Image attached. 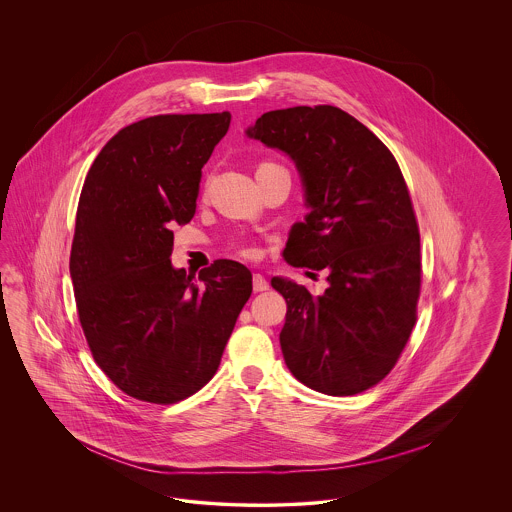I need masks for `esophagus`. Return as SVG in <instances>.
I'll return each mask as SVG.
<instances>
[{"mask_svg":"<svg viewBox=\"0 0 512 512\" xmlns=\"http://www.w3.org/2000/svg\"><path fill=\"white\" fill-rule=\"evenodd\" d=\"M253 290L255 292H267L268 290L267 278L263 274H259V272L253 274Z\"/></svg>","mask_w":512,"mask_h":512,"instance_id":"1","label":"esophagus"}]
</instances>
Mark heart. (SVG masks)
I'll use <instances>...</instances> for the list:
<instances>
[{
	"label": "heart",
	"instance_id": "b5f03b06",
	"mask_svg": "<svg viewBox=\"0 0 512 512\" xmlns=\"http://www.w3.org/2000/svg\"><path fill=\"white\" fill-rule=\"evenodd\" d=\"M263 165H272V163H263ZM228 245H230V249H234V251H236L238 255H242V257H247V259H249V257H255V249L247 244V240L242 238V236L230 238Z\"/></svg>",
	"mask_w": 512,
	"mask_h": 512
}]
</instances>
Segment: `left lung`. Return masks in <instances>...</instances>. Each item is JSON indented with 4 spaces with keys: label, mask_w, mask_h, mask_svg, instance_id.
Wrapping results in <instances>:
<instances>
[{
    "label": "left lung",
    "mask_w": 512,
    "mask_h": 512,
    "mask_svg": "<svg viewBox=\"0 0 512 512\" xmlns=\"http://www.w3.org/2000/svg\"><path fill=\"white\" fill-rule=\"evenodd\" d=\"M247 136L295 161L311 213L293 224L284 257L326 270L330 282L313 295L272 278L288 303L280 332L286 365L326 395L380 384L411 338L422 284L418 222L393 153L334 105L268 111Z\"/></svg>",
    "instance_id": "8db88e82"
}]
</instances>
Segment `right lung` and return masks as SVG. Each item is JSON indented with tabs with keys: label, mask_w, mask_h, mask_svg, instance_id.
Listing matches in <instances>:
<instances>
[{
	"label": "right lung",
	"mask_w": 512,
	"mask_h": 512,
	"mask_svg": "<svg viewBox=\"0 0 512 512\" xmlns=\"http://www.w3.org/2000/svg\"><path fill=\"white\" fill-rule=\"evenodd\" d=\"M230 113L155 115L115 134L86 174L71 278L94 361L126 395L178 403L217 372L251 295L249 268L171 265L172 226L194 219L201 169Z\"/></svg>",
	"instance_id": "right-lung-1"
}]
</instances>
